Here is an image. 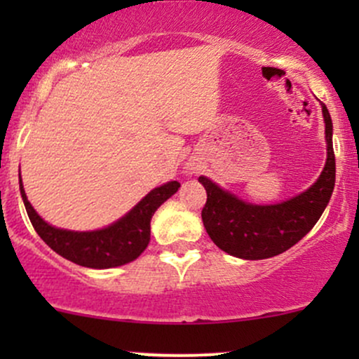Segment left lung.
I'll use <instances>...</instances> for the list:
<instances>
[{
	"instance_id": "left-lung-1",
	"label": "left lung",
	"mask_w": 359,
	"mask_h": 359,
	"mask_svg": "<svg viewBox=\"0 0 359 359\" xmlns=\"http://www.w3.org/2000/svg\"><path fill=\"white\" fill-rule=\"evenodd\" d=\"M325 123L327 158L307 191L277 204H253L219 187L208 177L199 182L208 192L203 222L214 245L228 255L243 259L277 257L302 240L314 228L329 204L336 182V158L332 150V121L320 102Z\"/></svg>"
}]
</instances>
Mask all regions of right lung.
<instances>
[{
    "label": "right lung",
    "mask_w": 359,
    "mask_h": 359,
    "mask_svg": "<svg viewBox=\"0 0 359 359\" xmlns=\"http://www.w3.org/2000/svg\"><path fill=\"white\" fill-rule=\"evenodd\" d=\"M177 180L155 187L113 224L94 231H71L55 228L39 216L27 199L22 177L20 192L36 234L50 248L76 265L88 269H114L137 259L150 243V221L156 209L179 191Z\"/></svg>",
    "instance_id": "add662e5"
}]
</instances>
